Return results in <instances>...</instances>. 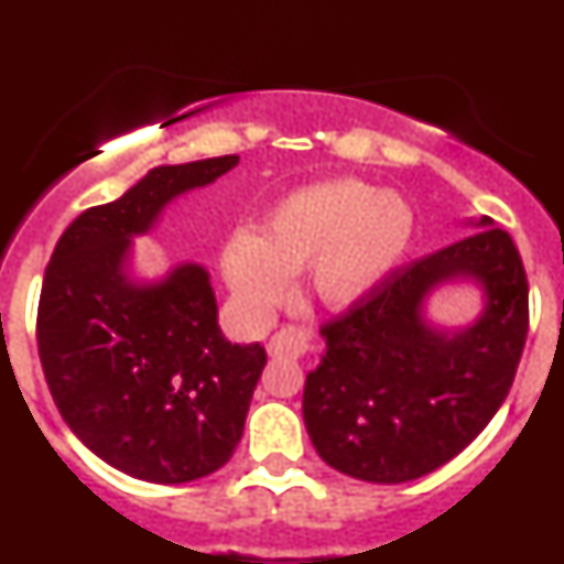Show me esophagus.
Here are the masks:
<instances>
[{"mask_svg": "<svg viewBox=\"0 0 564 564\" xmlns=\"http://www.w3.org/2000/svg\"><path fill=\"white\" fill-rule=\"evenodd\" d=\"M268 352L273 358H299L307 352V333L302 327H282L268 341Z\"/></svg>", "mask_w": 564, "mask_h": 564, "instance_id": "obj_1", "label": "esophagus"}]
</instances>
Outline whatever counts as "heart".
Masks as SVG:
<instances>
[{
	"instance_id": "b5f03b06",
	"label": "heart",
	"mask_w": 564,
	"mask_h": 564,
	"mask_svg": "<svg viewBox=\"0 0 564 564\" xmlns=\"http://www.w3.org/2000/svg\"><path fill=\"white\" fill-rule=\"evenodd\" d=\"M410 239L412 212L401 197L336 177L288 194L257 234H228L220 273L248 318L282 305L291 276L302 271L322 305L352 307L395 271Z\"/></svg>"
}]
</instances>
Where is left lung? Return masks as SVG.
<instances>
[{
	"label": "left lung",
	"instance_id": "left-lung-1",
	"mask_svg": "<svg viewBox=\"0 0 564 564\" xmlns=\"http://www.w3.org/2000/svg\"><path fill=\"white\" fill-rule=\"evenodd\" d=\"M415 259L322 327L302 417L318 457L367 482H410L460 455L506 401L528 336V279L517 246L488 217ZM475 284L481 313L437 326L425 302Z\"/></svg>",
	"mask_w": 564,
	"mask_h": 564
}]
</instances>
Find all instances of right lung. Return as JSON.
Wrapping results in <instances>:
<instances>
[{"label": "right lung", "instance_id": "1", "mask_svg": "<svg viewBox=\"0 0 564 564\" xmlns=\"http://www.w3.org/2000/svg\"><path fill=\"white\" fill-rule=\"evenodd\" d=\"M237 154L154 166L107 206L69 223L44 271L39 358L73 435L112 468L147 482H192L237 449L265 347L231 344L212 276L181 262L138 276L134 239L169 203L212 186Z\"/></svg>", "mask_w": 564, "mask_h": 564}]
</instances>
